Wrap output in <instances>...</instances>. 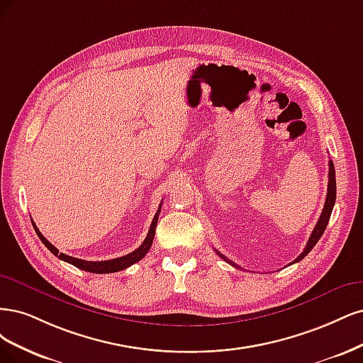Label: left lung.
<instances>
[{
    "mask_svg": "<svg viewBox=\"0 0 363 363\" xmlns=\"http://www.w3.org/2000/svg\"><path fill=\"white\" fill-rule=\"evenodd\" d=\"M335 201H336V177H335V166H333V162H332V160H330V161H329V184H327V196H325V203H324V208H323V213H321V216H320L318 223L315 225V228H313V230H312V233H311V237H309V240H308V242H306L305 250H303V252L297 256L294 262H298V261H301L303 258H305V256L315 247V244H317L318 240L321 238V235H323L324 230H325V226H327V223H329V220H330V214H332V209H333V206H335ZM217 255L220 256V258H223L225 261H228L230 265L237 267L235 264L230 262L229 259H226L225 256L221 255V253L217 252ZM238 268H240V267H238Z\"/></svg>",
    "mask_w": 363,
    "mask_h": 363,
    "instance_id": "obj_1",
    "label": "left lung"
}]
</instances>
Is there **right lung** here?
Returning a JSON list of instances; mask_svg holds the SVG:
<instances>
[{
	"instance_id": "1",
	"label": "right lung",
	"mask_w": 363,
	"mask_h": 363,
	"mask_svg": "<svg viewBox=\"0 0 363 363\" xmlns=\"http://www.w3.org/2000/svg\"><path fill=\"white\" fill-rule=\"evenodd\" d=\"M160 211H161V205L158 206V211L154 217V220H152V225L149 228V232L145 238V241L142 242V245H140L138 249H135L134 252L128 253L125 256H121V258H116V259H108V261H84V259H78V258H74V256H69V255H65V253H58V250L54 247V245L46 240L40 230L38 229L36 223L31 220L33 223V228L34 230H36L38 237L40 238V241L46 245V249H48L52 255H55L58 259H62L65 262H69L75 265L77 268H79V270H84V272H89V273H98V274H105V273H116V272H121V270H125V268L131 267L133 264L138 262L140 259H143L146 253L149 252L150 245H152V241H154V237H155V229H157V223H158V216H160Z\"/></svg>"
}]
</instances>
